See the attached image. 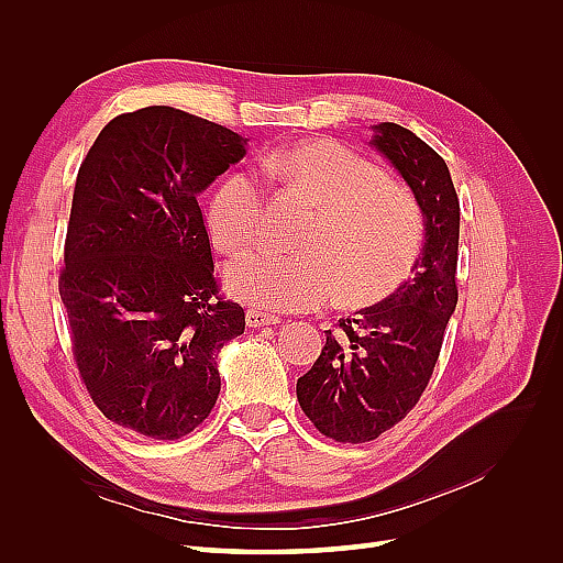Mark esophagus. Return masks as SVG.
I'll return each mask as SVG.
<instances>
[{"label":"esophagus","instance_id":"esophagus-1","mask_svg":"<svg viewBox=\"0 0 563 563\" xmlns=\"http://www.w3.org/2000/svg\"><path fill=\"white\" fill-rule=\"evenodd\" d=\"M279 321V317H275V314H269V312H263V310H255V308H251V310H246V323L251 329H261V327H272V323H277Z\"/></svg>","mask_w":563,"mask_h":563}]
</instances>
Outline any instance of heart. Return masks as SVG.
<instances>
[{
  "instance_id": "b5f03b06",
  "label": "heart",
  "mask_w": 563,
  "mask_h": 563,
  "mask_svg": "<svg viewBox=\"0 0 563 563\" xmlns=\"http://www.w3.org/2000/svg\"><path fill=\"white\" fill-rule=\"evenodd\" d=\"M263 176L286 197L314 209L296 240L298 253L240 255L225 269L228 288L277 312L312 310L338 291L345 305L389 296L411 275L424 242L416 197L376 166L335 143H305L261 159ZM265 195L255 176L232 172L209 201L218 249H251L261 236Z\"/></svg>"
}]
</instances>
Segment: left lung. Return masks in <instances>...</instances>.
Listing matches in <instances>:
<instances>
[{
  "instance_id": "8db88e82",
  "label": "left lung",
  "mask_w": 563,
  "mask_h": 563,
  "mask_svg": "<svg viewBox=\"0 0 563 563\" xmlns=\"http://www.w3.org/2000/svg\"><path fill=\"white\" fill-rule=\"evenodd\" d=\"M371 145L411 187L424 218V246L395 294L327 331L314 366L298 378L300 408L343 444L378 439L420 401L457 302L460 201L446 162L408 129L383 122Z\"/></svg>"
}]
</instances>
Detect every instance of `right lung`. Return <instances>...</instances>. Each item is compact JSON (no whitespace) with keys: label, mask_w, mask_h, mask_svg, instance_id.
<instances>
[{"label":"right lung","mask_w":563,"mask_h":563,"mask_svg":"<svg viewBox=\"0 0 563 563\" xmlns=\"http://www.w3.org/2000/svg\"><path fill=\"white\" fill-rule=\"evenodd\" d=\"M244 145L152 106L114 117L79 166L58 291L79 378L119 428L174 441L216 406V356L246 314L220 296L197 197Z\"/></svg>","instance_id":"1"}]
</instances>
